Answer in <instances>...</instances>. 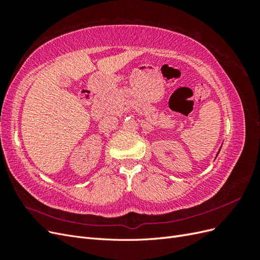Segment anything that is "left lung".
<instances>
[{"label": "left lung", "mask_w": 260, "mask_h": 260, "mask_svg": "<svg viewBox=\"0 0 260 260\" xmlns=\"http://www.w3.org/2000/svg\"><path fill=\"white\" fill-rule=\"evenodd\" d=\"M219 152H220V149H219ZM219 152H218V153H217V156H218V154H219Z\"/></svg>", "instance_id": "8db88e82"}]
</instances>
